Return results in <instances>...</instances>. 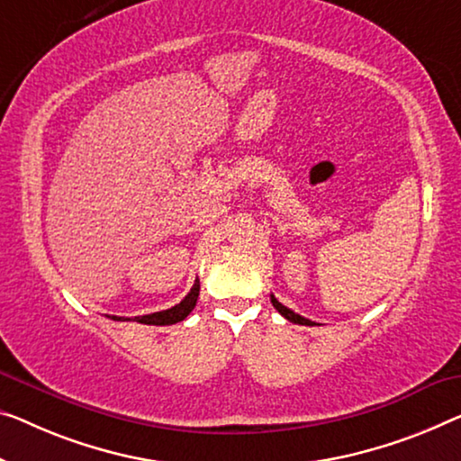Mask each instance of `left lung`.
Returning <instances> with one entry per match:
<instances>
[{
    "label": "left lung",
    "mask_w": 461,
    "mask_h": 461,
    "mask_svg": "<svg viewBox=\"0 0 461 461\" xmlns=\"http://www.w3.org/2000/svg\"><path fill=\"white\" fill-rule=\"evenodd\" d=\"M271 302H273V306L277 308V312L281 314V317H285L290 322H296V325H308V327L317 325V322H314V321H308V319H304V317H300L298 312H294V311H290V308H287V306L281 304V302H279L277 298H275L273 294H271Z\"/></svg>",
    "instance_id": "obj_1"
}]
</instances>
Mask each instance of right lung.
<instances>
[{
    "label": "right lung",
    "mask_w": 461,
    "mask_h": 461,
    "mask_svg": "<svg viewBox=\"0 0 461 461\" xmlns=\"http://www.w3.org/2000/svg\"><path fill=\"white\" fill-rule=\"evenodd\" d=\"M198 292H201V281H194V285H192V290L188 292V296L184 298L180 304L167 308V311H161V312H153V314H142V317H134V319H128V317H115V314H107L112 321H136V322H142V325H176V322H180L188 317L192 312V308L196 306V300H198Z\"/></svg>",
    "instance_id": "add662e5"
}]
</instances>
